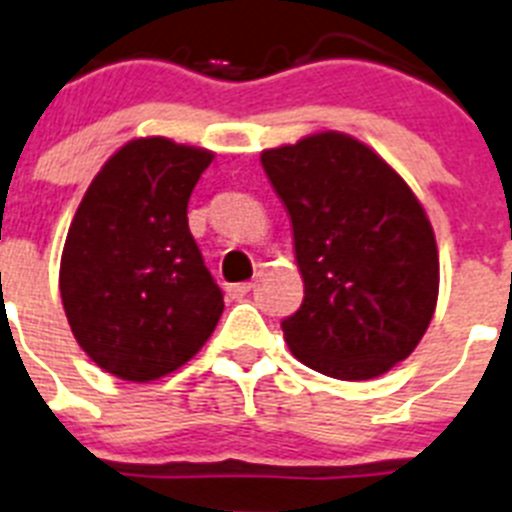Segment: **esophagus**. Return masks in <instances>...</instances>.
I'll return each mask as SVG.
<instances>
[{
    "label": "esophagus",
    "mask_w": 512,
    "mask_h": 512,
    "mask_svg": "<svg viewBox=\"0 0 512 512\" xmlns=\"http://www.w3.org/2000/svg\"><path fill=\"white\" fill-rule=\"evenodd\" d=\"M251 282H238V285H227V295L233 300H243L251 292Z\"/></svg>",
    "instance_id": "obj_1"
}]
</instances>
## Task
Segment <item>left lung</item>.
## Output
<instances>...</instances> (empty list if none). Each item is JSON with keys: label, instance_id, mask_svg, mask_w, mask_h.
Returning a JSON list of instances; mask_svg holds the SVG:
<instances>
[{"label": "left lung", "instance_id": "1", "mask_svg": "<svg viewBox=\"0 0 512 512\" xmlns=\"http://www.w3.org/2000/svg\"><path fill=\"white\" fill-rule=\"evenodd\" d=\"M287 207L305 298L282 331L303 365L368 381L412 355L435 313V233L404 178L357 139L323 131L261 152Z\"/></svg>", "mask_w": 512, "mask_h": 512}]
</instances>
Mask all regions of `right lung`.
<instances>
[{
    "label": "right lung",
    "mask_w": 512,
    "mask_h": 512,
    "mask_svg": "<svg viewBox=\"0 0 512 512\" xmlns=\"http://www.w3.org/2000/svg\"><path fill=\"white\" fill-rule=\"evenodd\" d=\"M212 152L131 139L82 196L61 253L59 287L87 357L124 381L173 373L204 347L222 290L189 230V196Z\"/></svg>",
    "instance_id": "add662e5"
}]
</instances>
